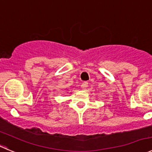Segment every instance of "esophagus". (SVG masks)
I'll list each match as a JSON object with an SVG mask.
<instances>
[{"label":"esophagus","mask_w":152,"mask_h":152,"mask_svg":"<svg viewBox=\"0 0 152 152\" xmlns=\"http://www.w3.org/2000/svg\"><path fill=\"white\" fill-rule=\"evenodd\" d=\"M87 88H88V83L84 82L81 85V88H82L83 90H86Z\"/></svg>","instance_id":"esophagus-1"}]
</instances>
